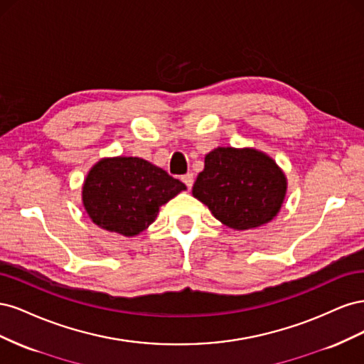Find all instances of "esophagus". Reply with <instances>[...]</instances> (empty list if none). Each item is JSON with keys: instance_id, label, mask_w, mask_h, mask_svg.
I'll list each match as a JSON object with an SVG mask.
<instances>
[{"instance_id": "esophagus-1", "label": "esophagus", "mask_w": 364, "mask_h": 364, "mask_svg": "<svg viewBox=\"0 0 364 364\" xmlns=\"http://www.w3.org/2000/svg\"><path fill=\"white\" fill-rule=\"evenodd\" d=\"M182 182L188 186V190L191 188L193 186V183H194V176L193 174H185V176H182Z\"/></svg>"}]
</instances>
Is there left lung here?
Listing matches in <instances>:
<instances>
[{
  "label": "left lung",
  "instance_id": "left-lung-1",
  "mask_svg": "<svg viewBox=\"0 0 364 364\" xmlns=\"http://www.w3.org/2000/svg\"><path fill=\"white\" fill-rule=\"evenodd\" d=\"M287 194V178L267 153L253 147H217L205 156V168L193 196L225 226L255 229L278 215Z\"/></svg>",
  "mask_w": 364,
  "mask_h": 364
}]
</instances>
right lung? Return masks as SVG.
Listing matches in <instances>:
<instances>
[{"label":"right lung","mask_w":364,"mask_h":364,"mask_svg":"<svg viewBox=\"0 0 364 364\" xmlns=\"http://www.w3.org/2000/svg\"><path fill=\"white\" fill-rule=\"evenodd\" d=\"M186 186L146 159L103 158L82 186V202L92 222L109 232L139 235L155 222L159 208Z\"/></svg>","instance_id":"right-lung-1"}]
</instances>
